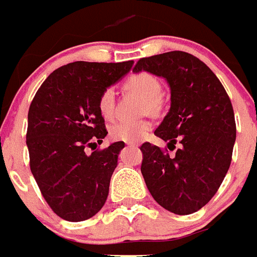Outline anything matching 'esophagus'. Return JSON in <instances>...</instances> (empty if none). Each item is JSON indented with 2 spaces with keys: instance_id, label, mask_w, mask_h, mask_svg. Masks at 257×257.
<instances>
[{
  "instance_id": "obj_1",
  "label": "esophagus",
  "mask_w": 257,
  "mask_h": 257,
  "mask_svg": "<svg viewBox=\"0 0 257 257\" xmlns=\"http://www.w3.org/2000/svg\"><path fill=\"white\" fill-rule=\"evenodd\" d=\"M127 145L133 146V147H138L139 143H135V142H127Z\"/></svg>"
}]
</instances>
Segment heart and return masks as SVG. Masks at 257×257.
<instances>
[{"label": "heart", "mask_w": 257, "mask_h": 257, "mask_svg": "<svg viewBox=\"0 0 257 257\" xmlns=\"http://www.w3.org/2000/svg\"><path fill=\"white\" fill-rule=\"evenodd\" d=\"M124 87L145 98L149 103L150 110H157L159 107L162 86L161 82L153 74L147 71L133 74L124 83ZM98 107L103 118H112L115 111V91L112 87H107L102 91L98 100ZM150 128L151 123L149 120H120L112 124L110 135L115 141L139 142L149 134Z\"/></svg>", "instance_id": "obj_1"}]
</instances>
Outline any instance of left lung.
Listing matches in <instances>:
<instances>
[{
    "mask_svg": "<svg viewBox=\"0 0 257 257\" xmlns=\"http://www.w3.org/2000/svg\"><path fill=\"white\" fill-rule=\"evenodd\" d=\"M133 71L167 81L171 106L154 134L167 146L180 143L172 158L149 142L141 146L146 186L170 212H196L216 194L232 159L236 124L229 96L210 67L184 51L142 58Z\"/></svg>",
    "mask_w": 257,
    "mask_h": 257,
    "instance_id": "left-lung-1",
    "label": "left lung"
}]
</instances>
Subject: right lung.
I'll use <instances>...</instances> for the list:
<instances>
[{
	"label": "right lung",
	"instance_id": "right-lung-1",
	"mask_svg": "<svg viewBox=\"0 0 257 257\" xmlns=\"http://www.w3.org/2000/svg\"><path fill=\"white\" fill-rule=\"evenodd\" d=\"M134 62L67 63L41 85L29 107L26 145L41 194L59 217L82 221L103 207L123 142L86 153L107 135L98 100ZM94 150V149H93Z\"/></svg>",
	"mask_w": 257,
	"mask_h": 257
}]
</instances>
